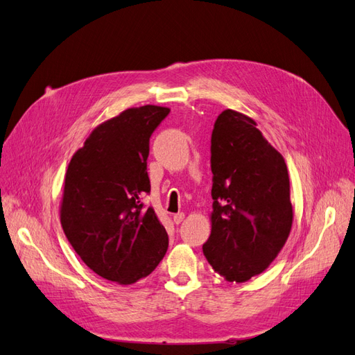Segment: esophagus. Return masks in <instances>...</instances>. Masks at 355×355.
Wrapping results in <instances>:
<instances>
[{
  "label": "esophagus",
  "instance_id": "34e87169",
  "mask_svg": "<svg viewBox=\"0 0 355 355\" xmlns=\"http://www.w3.org/2000/svg\"><path fill=\"white\" fill-rule=\"evenodd\" d=\"M185 219V213H182V211H179V213H176L175 216H173V222L176 223V225H179L182 220Z\"/></svg>",
  "mask_w": 355,
  "mask_h": 355
}]
</instances>
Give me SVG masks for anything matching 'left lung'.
Here are the masks:
<instances>
[{"mask_svg": "<svg viewBox=\"0 0 355 355\" xmlns=\"http://www.w3.org/2000/svg\"><path fill=\"white\" fill-rule=\"evenodd\" d=\"M256 125L225 110L211 133V232L202 253L230 283L263 272L293 223L286 161Z\"/></svg>", "mask_w": 355, "mask_h": 355, "instance_id": "8db88e82", "label": "left lung"}]
</instances>
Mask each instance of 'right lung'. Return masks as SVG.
Wrapping results in <instances>:
<instances>
[{
    "instance_id": "1",
    "label": "right lung",
    "mask_w": 355,
    "mask_h": 355,
    "mask_svg": "<svg viewBox=\"0 0 355 355\" xmlns=\"http://www.w3.org/2000/svg\"><path fill=\"white\" fill-rule=\"evenodd\" d=\"M164 106L128 108L99 124L69 161L60 202L68 241L92 271L121 286L151 274L168 237L142 197L151 191L149 137Z\"/></svg>"
}]
</instances>
